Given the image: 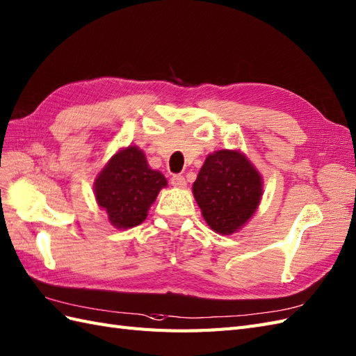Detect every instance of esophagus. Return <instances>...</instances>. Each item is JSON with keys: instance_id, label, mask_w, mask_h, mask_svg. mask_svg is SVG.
<instances>
[{"instance_id": "obj_1", "label": "esophagus", "mask_w": 356, "mask_h": 356, "mask_svg": "<svg viewBox=\"0 0 356 356\" xmlns=\"http://www.w3.org/2000/svg\"><path fill=\"white\" fill-rule=\"evenodd\" d=\"M171 185L176 188H185L186 186V180L181 175H175L171 177Z\"/></svg>"}]
</instances>
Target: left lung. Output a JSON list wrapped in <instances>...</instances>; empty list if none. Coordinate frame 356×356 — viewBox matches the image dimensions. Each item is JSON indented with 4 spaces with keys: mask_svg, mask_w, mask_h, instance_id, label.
Returning a JSON list of instances; mask_svg holds the SVG:
<instances>
[{
    "mask_svg": "<svg viewBox=\"0 0 356 356\" xmlns=\"http://www.w3.org/2000/svg\"><path fill=\"white\" fill-rule=\"evenodd\" d=\"M195 202L216 233L241 230L263 194L260 172L239 150H218L206 158L193 185Z\"/></svg>",
    "mask_w": 356,
    "mask_h": 356,
    "instance_id": "obj_1",
    "label": "left lung"
}]
</instances>
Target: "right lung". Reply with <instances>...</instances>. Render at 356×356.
<instances>
[{"label": "right lung", "mask_w": 356, "mask_h": 356, "mask_svg": "<svg viewBox=\"0 0 356 356\" xmlns=\"http://www.w3.org/2000/svg\"><path fill=\"white\" fill-rule=\"evenodd\" d=\"M167 186L162 172L152 170L136 145L118 150L95 180L97 204L117 229L141 224L159 191Z\"/></svg>", "instance_id": "add662e5"}]
</instances>
